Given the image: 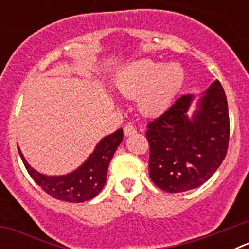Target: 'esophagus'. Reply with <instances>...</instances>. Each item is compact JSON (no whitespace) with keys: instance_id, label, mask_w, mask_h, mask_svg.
I'll return each mask as SVG.
<instances>
[{"instance_id":"obj_1","label":"esophagus","mask_w":249,"mask_h":249,"mask_svg":"<svg viewBox=\"0 0 249 249\" xmlns=\"http://www.w3.org/2000/svg\"><path fill=\"white\" fill-rule=\"evenodd\" d=\"M136 128L132 124H127V126H124V128H123V133H124V136H132L135 135L136 133Z\"/></svg>"}]
</instances>
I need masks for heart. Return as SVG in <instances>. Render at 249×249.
Instances as JSON below:
<instances>
[{
	"label": "heart",
	"instance_id": "heart-1",
	"mask_svg": "<svg viewBox=\"0 0 249 249\" xmlns=\"http://www.w3.org/2000/svg\"><path fill=\"white\" fill-rule=\"evenodd\" d=\"M184 82V70L179 63L162 65L152 59H138L127 66L116 81L124 97H137L138 109L146 116L163 113Z\"/></svg>",
	"mask_w": 249,
	"mask_h": 249
}]
</instances>
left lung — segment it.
<instances>
[{
	"mask_svg": "<svg viewBox=\"0 0 249 249\" xmlns=\"http://www.w3.org/2000/svg\"><path fill=\"white\" fill-rule=\"evenodd\" d=\"M198 109L187 116L193 97L182 96L147 124L149 177L168 193L197 188L212 177L227 155L230 114L226 93L215 80Z\"/></svg>",
	"mask_w": 249,
	"mask_h": 249,
	"instance_id": "8db88e82",
	"label": "left lung"
}]
</instances>
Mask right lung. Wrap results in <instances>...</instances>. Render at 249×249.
Segmentation results:
<instances>
[{
  "mask_svg": "<svg viewBox=\"0 0 249 249\" xmlns=\"http://www.w3.org/2000/svg\"><path fill=\"white\" fill-rule=\"evenodd\" d=\"M122 138L123 131L121 128L112 135L106 136L82 166L65 176H45L38 173L27 163L19 149L18 153L32 179L47 195L61 201L81 203L89 201L102 191L107 179L108 164Z\"/></svg>",
  "mask_w": 249,
  "mask_h": 249,
  "instance_id": "add662e5",
  "label": "right lung"
}]
</instances>
